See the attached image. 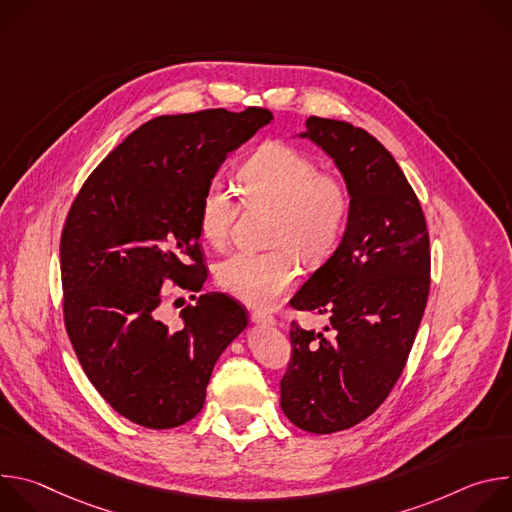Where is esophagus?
Wrapping results in <instances>:
<instances>
[{"label": "esophagus", "mask_w": 512, "mask_h": 512, "mask_svg": "<svg viewBox=\"0 0 512 512\" xmlns=\"http://www.w3.org/2000/svg\"><path fill=\"white\" fill-rule=\"evenodd\" d=\"M251 320L255 324H259V326H273L275 324V318L271 314H267V312H261V310L251 312Z\"/></svg>", "instance_id": "obj_1"}]
</instances>
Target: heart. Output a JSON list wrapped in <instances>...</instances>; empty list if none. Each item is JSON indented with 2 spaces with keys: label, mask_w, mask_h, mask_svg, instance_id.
I'll use <instances>...</instances> for the list:
<instances>
[{
  "label": "heart",
  "mask_w": 512,
  "mask_h": 512,
  "mask_svg": "<svg viewBox=\"0 0 512 512\" xmlns=\"http://www.w3.org/2000/svg\"><path fill=\"white\" fill-rule=\"evenodd\" d=\"M237 180L247 206L273 208L269 251H237L214 269L216 283L249 306H273L298 277L296 255L304 263H320L340 243L348 214L346 182L304 152L285 143H265L239 168ZM237 218L233 192L210 180L200 194L196 223L200 237L212 247H225Z\"/></svg>",
  "instance_id": "obj_1"
}]
</instances>
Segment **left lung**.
I'll use <instances>...</instances> for the list:
<instances>
[{
	"mask_svg": "<svg viewBox=\"0 0 512 512\" xmlns=\"http://www.w3.org/2000/svg\"><path fill=\"white\" fill-rule=\"evenodd\" d=\"M302 137L342 172L350 214L338 249L289 300L328 314L330 334L291 322L281 409L300 429L334 433L373 415L405 369L429 296V233L411 184L369 131L312 115Z\"/></svg>",
	"mask_w": 512,
	"mask_h": 512,
	"instance_id": "left-lung-1",
	"label": "left lung"
}]
</instances>
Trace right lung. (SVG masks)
Segmentation results:
<instances>
[{"label":"right lung","mask_w":512,"mask_h":512,"mask_svg":"<svg viewBox=\"0 0 512 512\" xmlns=\"http://www.w3.org/2000/svg\"><path fill=\"white\" fill-rule=\"evenodd\" d=\"M271 111L206 109L143 123L93 170L60 237L62 314L81 367L125 419L178 427L204 405L214 362L245 330L227 294H202L182 326L158 318L162 285L200 291L198 200L225 158Z\"/></svg>","instance_id":"obj_1"}]
</instances>
